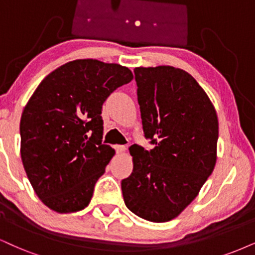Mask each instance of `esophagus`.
Wrapping results in <instances>:
<instances>
[{
  "label": "esophagus",
  "mask_w": 255,
  "mask_h": 255,
  "mask_svg": "<svg viewBox=\"0 0 255 255\" xmlns=\"http://www.w3.org/2000/svg\"><path fill=\"white\" fill-rule=\"evenodd\" d=\"M115 150L117 153H122L127 150V146L125 145H115Z\"/></svg>",
  "instance_id": "34e87169"
}]
</instances>
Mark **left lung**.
<instances>
[{
  "label": "left lung",
  "mask_w": 255,
  "mask_h": 255,
  "mask_svg": "<svg viewBox=\"0 0 255 255\" xmlns=\"http://www.w3.org/2000/svg\"><path fill=\"white\" fill-rule=\"evenodd\" d=\"M144 137L130 146L133 170L122 181L124 202L151 222L170 221L197 196L216 163L219 122L189 73L171 66L134 68Z\"/></svg>",
  "instance_id": "8db88e82"
}]
</instances>
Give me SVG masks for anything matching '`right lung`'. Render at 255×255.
Wrapping results in <instances>:
<instances>
[{"label":"right lung","mask_w":255,"mask_h":255,"mask_svg":"<svg viewBox=\"0 0 255 255\" xmlns=\"http://www.w3.org/2000/svg\"><path fill=\"white\" fill-rule=\"evenodd\" d=\"M133 75L117 64L81 59L41 81L20 122L21 158L31 187L48 208L89 206L115 150L102 143L103 104Z\"/></svg>","instance_id":"add662e5"}]
</instances>
